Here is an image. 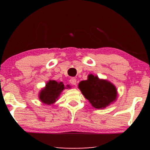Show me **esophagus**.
<instances>
[{
  "instance_id": "1",
  "label": "esophagus",
  "mask_w": 150,
  "mask_h": 150,
  "mask_svg": "<svg viewBox=\"0 0 150 150\" xmlns=\"http://www.w3.org/2000/svg\"><path fill=\"white\" fill-rule=\"evenodd\" d=\"M69 82H70V83L71 85H75L76 83H77V80H76V79H75V78H71L69 80Z\"/></svg>"
}]
</instances>
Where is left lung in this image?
<instances>
[{
	"mask_svg": "<svg viewBox=\"0 0 150 150\" xmlns=\"http://www.w3.org/2000/svg\"><path fill=\"white\" fill-rule=\"evenodd\" d=\"M78 87L93 107L97 109L106 108L117 98V90L112 83L92 74L88 75L87 80L81 81Z\"/></svg>",
	"mask_w": 150,
	"mask_h": 150,
	"instance_id": "obj_1",
	"label": "left lung"
}]
</instances>
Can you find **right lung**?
<instances>
[{"label": "right lung", "mask_w": 150, "mask_h": 150, "mask_svg": "<svg viewBox=\"0 0 150 150\" xmlns=\"http://www.w3.org/2000/svg\"><path fill=\"white\" fill-rule=\"evenodd\" d=\"M68 87L69 85L67 86V87ZM65 88L62 82L59 83L54 80H50L46 83L45 87L40 92V100L42 101V103L47 105L54 104L57 100L60 94Z\"/></svg>", "instance_id": "right-lung-1"}]
</instances>
